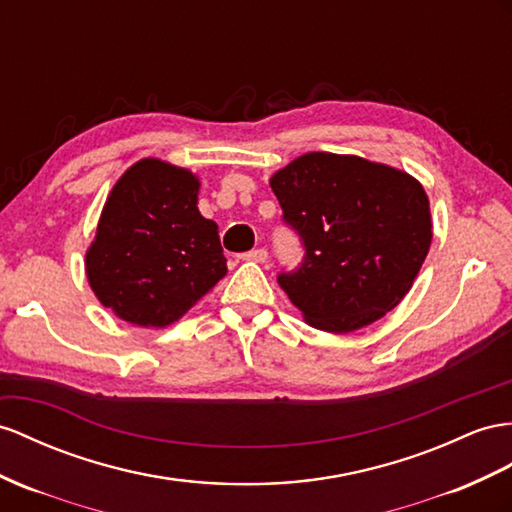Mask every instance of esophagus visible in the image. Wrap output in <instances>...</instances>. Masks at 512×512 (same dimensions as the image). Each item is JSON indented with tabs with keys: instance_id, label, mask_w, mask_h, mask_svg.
Instances as JSON below:
<instances>
[{
	"instance_id": "obj_1",
	"label": "esophagus",
	"mask_w": 512,
	"mask_h": 512,
	"mask_svg": "<svg viewBox=\"0 0 512 512\" xmlns=\"http://www.w3.org/2000/svg\"><path fill=\"white\" fill-rule=\"evenodd\" d=\"M240 259L242 261H257V264H264V261L268 259V251H266V248H255V251H251V253L240 255Z\"/></svg>"
}]
</instances>
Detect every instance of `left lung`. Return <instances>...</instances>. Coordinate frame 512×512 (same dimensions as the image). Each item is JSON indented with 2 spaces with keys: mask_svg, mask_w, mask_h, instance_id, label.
Listing matches in <instances>:
<instances>
[{
  "mask_svg": "<svg viewBox=\"0 0 512 512\" xmlns=\"http://www.w3.org/2000/svg\"><path fill=\"white\" fill-rule=\"evenodd\" d=\"M305 264L281 290L313 329L352 333L409 294L432 242L422 183L359 155L311 151L270 177Z\"/></svg>",
  "mask_w": 512,
  "mask_h": 512,
  "instance_id": "left-lung-1",
  "label": "left lung"
}]
</instances>
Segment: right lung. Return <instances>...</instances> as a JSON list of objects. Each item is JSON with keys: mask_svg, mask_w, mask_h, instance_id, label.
Here are the masks:
<instances>
[{"mask_svg": "<svg viewBox=\"0 0 512 512\" xmlns=\"http://www.w3.org/2000/svg\"><path fill=\"white\" fill-rule=\"evenodd\" d=\"M199 190V175L160 157H142L112 186L84 270L116 318L164 329L227 274L218 225L201 216Z\"/></svg>", "mask_w": 512, "mask_h": 512, "instance_id": "right-lung-1", "label": "right lung"}]
</instances>
